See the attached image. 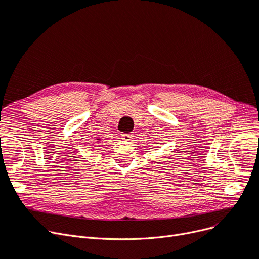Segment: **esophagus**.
<instances>
[{
    "label": "esophagus",
    "instance_id": "1",
    "mask_svg": "<svg viewBox=\"0 0 259 259\" xmlns=\"http://www.w3.org/2000/svg\"><path fill=\"white\" fill-rule=\"evenodd\" d=\"M132 138H133L132 133H122L121 135V139L124 141H131Z\"/></svg>",
    "mask_w": 259,
    "mask_h": 259
}]
</instances>
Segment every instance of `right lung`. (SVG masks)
<instances>
[{
  "instance_id": "obj_1",
  "label": "right lung",
  "mask_w": 259,
  "mask_h": 259,
  "mask_svg": "<svg viewBox=\"0 0 259 259\" xmlns=\"http://www.w3.org/2000/svg\"><path fill=\"white\" fill-rule=\"evenodd\" d=\"M97 140H98V142H100V140H101V139H99V138H98V139H97Z\"/></svg>"
}]
</instances>
